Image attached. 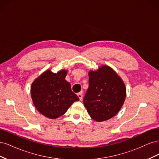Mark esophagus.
Here are the masks:
<instances>
[{
  "mask_svg": "<svg viewBox=\"0 0 159 159\" xmlns=\"http://www.w3.org/2000/svg\"><path fill=\"white\" fill-rule=\"evenodd\" d=\"M78 98H79L80 100H81V99H82V98H83V95H82V92H80V93H78Z\"/></svg>",
  "mask_w": 159,
  "mask_h": 159,
  "instance_id": "obj_1",
  "label": "esophagus"
}]
</instances>
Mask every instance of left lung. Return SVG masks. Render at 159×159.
Segmentation results:
<instances>
[{"mask_svg": "<svg viewBox=\"0 0 159 159\" xmlns=\"http://www.w3.org/2000/svg\"><path fill=\"white\" fill-rule=\"evenodd\" d=\"M89 88L84 104L90 117L98 122L112 118L122 107L126 98L123 80L111 67L102 65L89 71Z\"/></svg>", "mask_w": 159, "mask_h": 159, "instance_id": "1", "label": "left lung"}]
</instances>
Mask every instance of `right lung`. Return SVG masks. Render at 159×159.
I'll return each instance as SVG.
<instances>
[{
    "label": "right lung",
    "instance_id": "right-lung-1",
    "mask_svg": "<svg viewBox=\"0 0 159 159\" xmlns=\"http://www.w3.org/2000/svg\"><path fill=\"white\" fill-rule=\"evenodd\" d=\"M68 70H61L53 73L47 70L33 81L31 98L36 109L42 115L51 119L63 115L71 104L79 98L71 89L65 78Z\"/></svg>",
    "mask_w": 159,
    "mask_h": 159
}]
</instances>
